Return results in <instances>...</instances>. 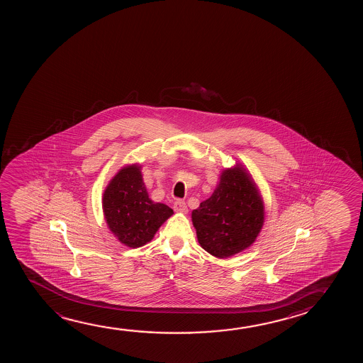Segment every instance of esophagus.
<instances>
[{"label": "esophagus", "instance_id": "34e87169", "mask_svg": "<svg viewBox=\"0 0 363 363\" xmlns=\"http://www.w3.org/2000/svg\"><path fill=\"white\" fill-rule=\"evenodd\" d=\"M174 209L176 212H179V213H187V206L184 203V201H181V199H177L176 202L174 203Z\"/></svg>", "mask_w": 363, "mask_h": 363}]
</instances>
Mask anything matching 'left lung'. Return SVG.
Segmentation results:
<instances>
[{
	"label": "left lung",
	"mask_w": 363,
	"mask_h": 363,
	"mask_svg": "<svg viewBox=\"0 0 363 363\" xmlns=\"http://www.w3.org/2000/svg\"><path fill=\"white\" fill-rule=\"evenodd\" d=\"M264 219L263 197L242 164L224 169L212 196L192 211L199 245L219 259L249 248L258 238Z\"/></svg>",
	"instance_id": "left-lung-1"
}]
</instances>
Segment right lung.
<instances>
[{
    "mask_svg": "<svg viewBox=\"0 0 363 363\" xmlns=\"http://www.w3.org/2000/svg\"><path fill=\"white\" fill-rule=\"evenodd\" d=\"M101 206L110 232L129 248L151 242L160 227L174 214L169 206L149 199L139 164H126L110 179Z\"/></svg>",
    "mask_w": 363,
    "mask_h": 363,
    "instance_id": "obj_1",
    "label": "right lung"
}]
</instances>
